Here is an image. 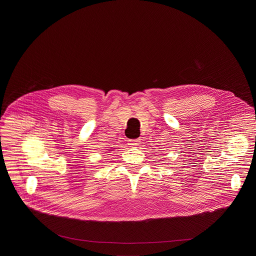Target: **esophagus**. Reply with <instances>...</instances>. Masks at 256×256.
Returning a JSON list of instances; mask_svg holds the SVG:
<instances>
[{
  "mask_svg": "<svg viewBox=\"0 0 256 256\" xmlns=\"http://www.w3.org/2000/svg\"><path fill=\"white\" fill-rule=\"evenodd\" d=\"M128 144H130L132 147H136V146H138L140 142V138H136V140H128Z\"/></svg>",
  "mask_w": 256,
  "mask_h": 256,
  "instance_id": "esophagus-1",
  "label": "esophagus"
}]
</instances>
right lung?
I'll use <instances>...</instances> for the list:
<instances>
[{
  "instance_id": "obj_1",
  "label": "right lung",
  "mask_w": 256,
  "mask_h": 256,
  "mask_svg": "<svg viewBox=\"0 0 256 256\" xmlns=\"http://www.w3.org/2000/svg\"><path fill=\"white\" fill-rule=\"evenodd\" d=\"M110 151H112V150H110Z\"/></svg>"
}]
</instances>
